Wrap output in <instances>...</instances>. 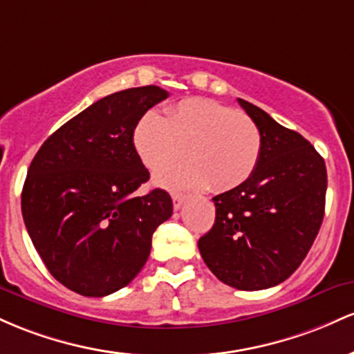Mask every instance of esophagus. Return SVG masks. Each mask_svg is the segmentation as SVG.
I'll return each mask as SVG.
<instances>
[{
    "mask_svg": "<svg viewBox=\"0 0 354 354\" xmlns=\"http://www.w3.org/2000/svg\"><path fill=\"white\" fill-rule=\"evenodd\" d=\"M185 198H187V197H185L184 194H172L174 209H176V210L180 209V207H182V204H184V202H185Z\"/></svg>",
    "mask_w": 354,
    "mask_h": 354,
    "instance_id": "1",
    "label": "esophagus"
}]
</instances>
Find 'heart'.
<instances>
[{
    "mask_svg": "<svg viewBox=\"0 0 354 354\" xmlns=\"http://www.w3.org/2000/svg\"><path fill=\"white\" fill-rule=\"evenodd\" d=\"M138 157L158 170L187 156L189 162L167 167L156 176L170 189H236L252 176L261 158V130L248 115L207 98H187L167 110L165 118L149 112L133 132Z\"/></svg>",
    "mask_w": 354,
    "mask_h": 354,
    "instance_id": "b5f03b06",
    "label": "heart"
}]
</instances>
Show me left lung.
I'll return each instance as SVG.
<instances>
[{"mask_svg": "<svg viewBox=\"0 0 354 354\" xmlns=\"http://www.w3.org/2000/svg\"><path fill=\"white\" fill-rule=\"evenodd\" d=\"M261 130L259 164L244 184L212 198L216 222L198 251L217 279L241 291L283 283L303 263L324 217V158L295 130L237 98Z\"/></svg>", "mask_w": 354, "mask_h": 354, "instance_id": "8db88e82", "label": "left lung"}]
</instances>
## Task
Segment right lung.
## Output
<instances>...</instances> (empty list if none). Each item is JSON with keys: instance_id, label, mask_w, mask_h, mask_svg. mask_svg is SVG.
<instances>
[{"instance_id": "obj_1", "label": "right lung", "mask_w": 354, "mask_h": 354, "mask_svg": "<svg viewBox=\"0 0 354 354\" xmlns=\"http://www.w3.org/2000/svg\"><path fill=\"white\" fill-rule=\"evenodd\" d=\"M167 97L156 85L109 95L51 133L31 160L23 221L51 276L78 295L125 288L149 259L156 229L172 216L165 190L135 194L150 174L133 130Z\"/></svg>"}]
</instances>
